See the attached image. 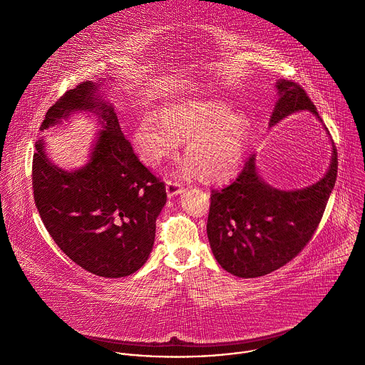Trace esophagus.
<instances>
[{
	"instance_id": "34e87169",
	"label": "esophagus",
	"mask_w": 365,
	"mask_h": 365,
	"mask_svg": "<svg viewBox=\"0 0 365 365\" xmlns=\"http://www.w3.org/2000/svg\"><path fill=\"white\" fill-rule=\"evenodd\" d=\"M182 190H183L182 183H179V182H173V180H168V183H166V192H168L169 197L178 196L179 193H182Z\"/></svg>"
}]
</instances>
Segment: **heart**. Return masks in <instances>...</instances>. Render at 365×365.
Instances as JSON below:
<instances>
[{"instance_id": "1", "label": "heart", "mask_w": 365, "mask_h": 365, "mask_svg": "<svg viewBox=\"0 0 365 365\" xmlns=\"http://www.w3.org/2000/svg\"><path fill=\"white\" fill-rule=\"evenodd\" d=\"M250 124L245 115L232 113L218 99H186L163 107L159 117L144 115L134 128L133 141L141 160L159 166L173 155L180 140L186 141V159L179 173L221 180L242 163Z\"/></svg>"}]
</instances>
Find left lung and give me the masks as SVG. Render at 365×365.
Instances as JSON below:
<instances>
[{
	"mask_svg": "<svg viewBox=\"0 0 365 365\" xmlns=\"http://www.w3.org/2000/svg\"><path fill=\"white\" fill-rule=\"evenodd\" d=\"M279 99L269 127L297 111L315 114L317 107L300 85L276 82ZM329 135L328 128L325 127ZM332 143L331 165L317 183L284 190L259 176L255 154L227 186L212 189L207 215V240L220 266L228 273L252 279L269 274L294 258L317 231L335 186L338 159Z\"/></svg>",
	"mask_w": 365,
	"mask_h": 365,
	"instance_id": "obj_1",
	"label": "left lung"
}]
</instances>
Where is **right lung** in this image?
Listing matches in <instances>:
<instances>
[{"label":"right lung","instance_id":"add662e5","mask_svg":"<svg viewBox=\"0 0 365 365\" xmlns=\"http://www.w3.org/2000/svg\"><path fill=\"white\" fill-rule=\"evenodd\" d=\"M106 79L82 82L51 106L40 131L76 113L98 117L101 130L88 162L66 170L51 162L41 137L33 158L34 202L59 248L86 272L106 279L135 273L153 250L155 220L166 205L165 183L140 163L114 106L102 96Z\"/></svg>","mask_w":365,"mask_h":365}]
</instances>
